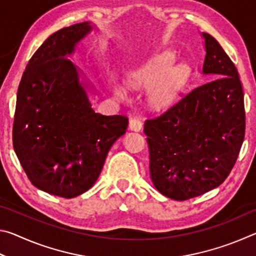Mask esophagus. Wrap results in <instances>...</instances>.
Instances as JSON below:
<instances>
[{
    "label": "esophagus",
    "instance_id": "obj_1",
    "mask_svg": "<svg viewBox=\"0 0 256 256\" xmlns=\"http://www.w3.org/2000/svg\"><path fill=\"white\" fill-rule=\"evenodd\" d=\"M130 128H131L132 131L140 132L142 131V128H144V123H142V120H140L133 118L131 122H130Z\"/></svg>",
    "mask_w": 256,
    "mask_h": 256
}]
</instances>
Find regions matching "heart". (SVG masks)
I'll use <instances>...</instances> for the list:
<instances>
[{
	"label": "heart",
	"mask_w": 256,
	"mask_h": 256,
	"mask_svg": "<svg viewBox=\"0 0 256 256\" xmlns=\"http://www.w3.org/2000/svg\"><path fill=\"white\" fill-rule=\"evenodd\" d=\"M176 54L162 50L133 68L126 74V84L138 92H149V102L154 105L170 102L188 84L192 68L185 62H175ZM115 92L120 97L125 92L116 86Z\"/></svg>",
	"instance_id": "1"
}]
</instances>
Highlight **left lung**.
Instances as JSON below:
<instances>
[{"instance_id": "left-lung-1", "label": "left lung", "mask_w": 256, "mask_h": 256, "mask_svg": "<svg viewBox=\"0 0 256 256\" xmlns=\"http://www.w3.org/2000/svg\"><path fill=\"white\" fill-rule=\"evenodd\" d=\"M202 34L203 73L216 79L182 96L144 124L151 180L160 193L177 201L222 184L245 136L244 92L237 68L211 34Z\"/></svg>"}]
</instances>
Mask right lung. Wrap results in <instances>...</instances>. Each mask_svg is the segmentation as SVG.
Returning <instances> with one entry per match:
<instances>
[{
    "mask_svg": "<svg viewBox=\"0 0 256 256\" xmlns=\"http://www.w3.org/2000/svg\"><path fill=\"white\" fill-rule=\"evenodd\" d=\"M92 28L81 22L50 34L29 60L16 94L12 141L21 166L34 186L66 198L94 184L128 124L124 115L94 112L68 58Z\"/></svg>",
    "mask_w": 256,
    "mask_h": 256,
    "instance_id": "obj_1",
    "label": "right lung"
}]
</instances>
